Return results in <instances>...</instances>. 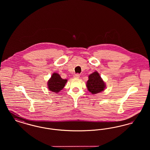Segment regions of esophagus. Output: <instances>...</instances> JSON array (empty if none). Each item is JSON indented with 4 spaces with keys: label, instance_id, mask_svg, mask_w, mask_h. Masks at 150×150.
<instances>
[{
    "label": "esophagus",
    "instance_id": "esophagus-1",
    "mask_svg": "<svg viewBox=\"0 0 150 150\" xmlns=\"http://www.w3.org/2000/svg\"><path fill=\"white\" fill-rule=\"evenodd\" d=\"M79 77H80L79 74H76L74 75V78H79Z\"/></svg>",
    "mask_w": 150,
    "mask_h": 150
}]
</instances>
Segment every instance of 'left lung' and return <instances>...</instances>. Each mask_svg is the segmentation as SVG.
<instances>
[{
	"label": "left lung",
	"mask_w": 150,
	"mask_h": 150,
	"mask_svg": "<svg viewBox=\"0 0 150 150\" xmlns=\"http://www.w3.org/2000/svg\"><path fill=\"white\" fill-rule=\"evenodd\" d=\"M88 91L92 94H97L103 91L105 88V84L97 71L94 72L89 76L86 83Z\"/></svg>",
	"instance_id": "8db88e82"
}]
</instances>
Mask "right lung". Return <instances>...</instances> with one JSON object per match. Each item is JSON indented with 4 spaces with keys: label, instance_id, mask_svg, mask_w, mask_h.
Wrapping results in <instances>:
<instances>
[{
    "label": "right lung",
    "instance_id": "1",
    "mask_svg": "<svg viewBox=\"0 0 150 150\" xmlns=\"http://www.w3.org/2000/svg\"><path fill=\"white\" fill-rule=\"evenodd\" d=\"M66 82V79L61 78L57 73H54L48 82V88L53 92L58 93L64 88Z\"/></svg>",
    "mask_w": 150,
    "mask_h": 150
}]
</instances>
